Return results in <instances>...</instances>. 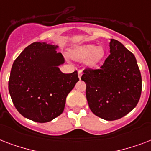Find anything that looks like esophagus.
I'll use <instances>...</instances> for the list:
<instances>
[{
  "instance_id": "1",
  "label": "esophagus",
  "mask_w": 151,
  "mask_h": 151,
  "mask_svg": "<svg viewBox=\"0 0 151 151\" xmlns=\"http://www.w3.org/2000/svg\"><path fill=\"white\" fill-rule=\"evenodd\" d=\"M81 76H82V70H78V77H79L80 79L81 78Z\"/></svg>"
}]
</instances>
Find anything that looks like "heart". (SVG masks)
Returning <instances> with one entry per match:
<instances>
[{"label":"heart","instance_id":"b5f03b06","mask_svg":"<svg viewBox=\"0 0 151 151\" xmlns=\"http://www.w3.org/2000/svg\"><path fill=\"white\" fill-rule=\"evenodd\" d=\"M105 55L103 47H98L94 45H85L74 48L71 52V56L78 61L87 59V64L89 66H95L99 63Z\"/></svg>","mask_w":151,"mask_h":151}]
</instances>
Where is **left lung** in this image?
I'll return each instance as SVG.
<instances>
[{
  "label": "left lung",
  "instance_id": "8db88e82",
  "mask_svg": "<svg viewBox=\"0 0 151 151\" xmlns=\"http://www.w3.org/2000/svg\"><path fill=\"white\" fill-rule=\"evenodd\" d=\"M110 54L99 69L86 68V98L95 115L106 121L122 118L136 107L142 78L136 57L120 41L111 39Z\"/></svg>",
  "mask_w": 151,
  "mask_h": 151
}]
</instances>
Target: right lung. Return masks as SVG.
Segmentation results:
<instances>
[{
  "mask_svg": "<svg viewBox=\"0 0 151 151\" xmlns=\"http://www.w3.org/2000/svg\"><path fill=\"white\" fill-rule=\"evenodd\" d=\"M58 46L34 42L13 63L8 90L16 110L24 117L48 122L63 112L67 95L79 81L78 71L63 73Z\"/></svg>",
  "mask_w": 151,
  "mask_h": 151,
  "instance_id": "add662e5",
  "label": "right lung"
}]
</instances>
